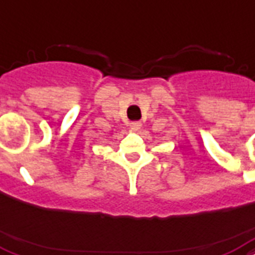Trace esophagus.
<instances>
[{
  "label": "esophagus",
  "instance_id": "1",
  "mask_svg": "<svg viewBox=\"0 0 255 255\" xmlns=\"http://www.w3.org/2000/svg\"><path fill=\"white\" fill-rule=\"evenodd\" d=\"M129 127H131L133 131H139L140 128H141V123H140V122H132V123L129 124Z\"/></svg>",
  "mask_w": 255,
  "mask_h": 255
}]
</instances>
